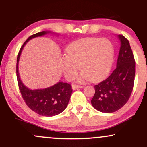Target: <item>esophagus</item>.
<instances>
[{
    "label": "esophagus",
    "instance_id": "34e87169",
    "mask_svg": "<svg viewBox=\"0 0 147 147\" xmlns=\"http://www.w3.org/2000/svg\"><path fill=\"white\" fill-rule=\"evenodd\" d=\"M83 87H84L83 86L77 85V84H73V85L72 86V88L73 90H76V89H77V88H83Z\"/></svg>",
    "mask_w": 147,
    "mask_h": 147
}]
</instances>
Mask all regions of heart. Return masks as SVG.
Wrapping results in <instances>:
<instances>
[{
	"label": "heart",
	"instance_id": "b5f03b06",
	"mask_svg": "<svg viewBox=\"0 0 147 147\" xmlns=\"http://www.w3.org/2000/svg\"><path fill=\"white\" fill-rule=\"evenodd\" d=\"M66 53L62 57L61 65L67 79L75 78L80 65L82 71L79 80L90 78L97 81L104 77L110 69L113 46L107 38H85L71 43Z\"/></svg>",
	"mask_w": 147,
	"mask_h": 147
}]
</instances>
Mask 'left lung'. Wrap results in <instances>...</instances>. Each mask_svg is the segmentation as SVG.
Wrapping results in <instances>:
<instances>
[{
    "label": "left lung",
    "instance_id": "obj_1",
    "mask_svg": "<svg viewBox=\"0 0 147 147\" xmlns=\"http://www.w3.org/2000/svg\"><path fill=\"white\" fill-rule=\"evenodd\" d=\"M121 42L117 66L113 72L99 82L91 100L92 106L102 113H113L128 102L134 85L136 61L128 39L119 35Z\"/></svg>",
    "mask_w": 147,
    "mask_h": 147
}]
</instances>
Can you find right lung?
<instances>
[{
    "label": "right lung",
    "mask_w": 147,
    "mask_h": 147,
    "mask_svg": "<svg viewBox=\"0 0 147 147\" xmlns=\"http://www.w3.org/2000/svg\"><path fill=\"white\" fill-rule=\"evenodd\" d=\"M49 32H41L30 36L22 45L16 61V77L20 92L27 106L37 114L45 117H52L61 113L65 110L71 96L72 89L70 84L59 82L51 87L45 89L30 90L22 83L19 77L18 64L20 55L25 43L34 37L41 36Z\"/></svg>",
    "instance_id": "obj_1"
}]
</instances>
